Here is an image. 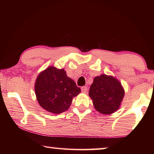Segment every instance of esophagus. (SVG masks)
I'll return each mask as SVG.
<instances>
[{"instance_id":"esophagus-1","label":"esophagus","mask_w":154,"mask_h":154,"mask_svg":"<svg viewBox=\"0 0 154 154\" xmlns=\"http://www.w3.org/2000/svg\"><path fill=\"white\" fill-rule=\"evenodd\" d=\"M81 89L83 93H86L87 91V88L86 87H82L81 88Z\"/></svg>"}]
</instances>
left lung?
<instances>
[{"label": "left lung", "mask_w": 154, "mask_h": 154, "mask_svg": "<svg viewBox=\"0 0 154 154\" xmlns=\"http://www.w3.org/2000/svg\"><path fill=\"white\" fill-rule=\"evenodd\" d=\"M89 95L97 111L109 114L119 109L124 96V91L115 78L101 75L94 77Z\"/></svg>", "instance_id": "1"}]
</instances>
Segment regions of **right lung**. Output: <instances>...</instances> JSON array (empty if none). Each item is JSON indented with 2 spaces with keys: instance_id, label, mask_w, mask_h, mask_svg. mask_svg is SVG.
Wrapping results in <instances>:
<instances>
[{
  "instance_id": "add662e5",
  "label": "right lung",
  "mask_w": 154,
  "mask_h": 154,
  "mask_svg": "<svg viewBox=\"0 0 154 154\" xmlns=\"http://www.w3.org/2000/svg\"><path fill=\"white\" fill-rule=\"evenodd\" d=\"M35 92L40 105L50 112L60 114L66 111L72 99L81 93L75 81L67 76L63 69L49 67L38 75Z\"/></svg>"
}]
</instances>
